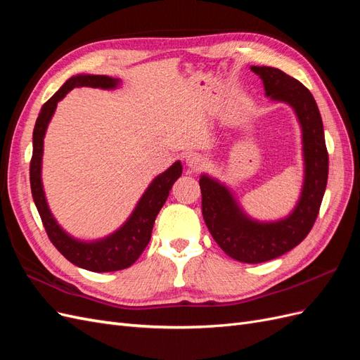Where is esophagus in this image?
<instances>
[{"instance_id":"obj_1","label":"esophagus","mask_w":360,"mask_h":360,"mask_svg":"<svg viewBox=\"0 0 360 360\" xmlns=\"http://www.w3.org/2000/svg\"><path fill=\"white\" fill-rule=\"evenodd\" d=\"M184 162H186V165L191 168V169H193V171H197V169H201V168H204V165H205V159H204V156L202 155H200V153H188L186 156H184Z\"/></svg>"}]
</instances>
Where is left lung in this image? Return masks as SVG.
Listing matches in <instances>:
<instances>
[{"mask_svg":"<svg viewBox=\"0 0 360 360\" xmlns=\"http://www.w3.org/2000/svg\"><path fill=\"white\" fill-rule=\"evenodd\" d=\"M263 81L266 96L288 103L302 127L304 177L300 198L284 219L259 222L249 217L224 183L202 174L200 179L204 222L214 242L231 258L248 264L264 263L296 248L317 219L328 184L329 155L319 106L297 79L275 68H250Z\"/></svg>","mask_w":360,"mask_h":360,"instance_id":"8db88e82","label":"left lung"}]
</instances>
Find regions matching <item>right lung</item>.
I'll return each mask as SVG.
<instances>
[{"instance_id": "right-lung-1", "label": "right lung", "mask_w": 360, "mask_h": 360, "mask_svg": "<svg viewBox=\"0 0 360 360\" xmlns=\"http://www.w3.org/2000/svg\"><path fill=\"white\" fill-rule=\"evenodd\" d=\"M120 79L105 75H76L64 82L61 89L41 106L40 114L32 132V158L30 163V183L32 200L41 217L43 226L52 245L66 257L75 266L90 271H115L127 269L143 254L150 242L151 230L156 216L165 204L174 181L181 176V162H174L172 165L150 183V186L138 201L135 210L129 219L101 240L82 242L69 236L52 216L41 184V158L43 139L51 118L57 110V103L75 86H93V89L112 90L117 89Z\"/></svg>"}]
</instances>
